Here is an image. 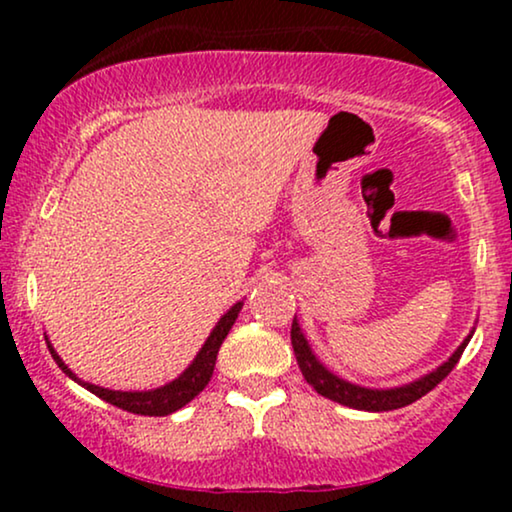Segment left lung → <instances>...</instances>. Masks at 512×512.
<instances>
[{"label": "left lung", "instance_id": "left-lung-1", "mask_svg": "<svg viewBox=\"0 0 512 512\" xmlns=\"http://www.w3.org/2000/svg\"><path fill=\"white\" fill-rule=\"evenodd\" d=\"M472 334H469V337L464 339L460 346H457L455 354H452L448 361L443 363V366L431 370V373H426L424 378L414 380V383L402 385V387H390V390H370V387L354 385V383H349V380L334 375L332 370H327L320 361H317V356L313 354V349H310L308 339H305V334L301 332V325H298L296 317H293V325H291V344H293V351H296V361H298V368H301L303 378L308 380V385L315 387L317 395L332 399V402H339V404H344V407H351V409L392 411V409H402V407H407V404L416 402V399L424 397L426 392H431L433 387L440 383V380L448 378V373L457 366L464 346L469 344Z\"/></svg>", "mask_w": 512, "mask_h": 512}]
</instances>
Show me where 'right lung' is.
I'll use <instances>...</instances> for the list:
<instances>
[{
    "label": "right lung",
    "instance_id": "right-lung-1",
    "mask_svg": "<svg viewBox=\"0 0 512 512\" xmlns=\"http://www.w3.org/2000/svg\"><path fill=\"white\" fill-rule=\"evenodd\" d=\"M240 308H243V301H238L226 315L221 317L219 322H216V327L211 330L202 349H199L195 361L182 370L173 383L156 387V390L122 392V390H108V387L91 385V383H86V380L76 378L72 370H69L67 363L57 356V351L52 349L50 342H48V349H50L52 358L57 361V366L62 368V373H67L74 383L86 387L88 392H93V395L105 399V402L113 404V407L132 411V414H142V416H168V414H173V411L185 407L187 402H192V399H195L199 392L209 385L211 373H214V366H216V356H219L223 339H226V334L231 332V327H233V322H236Z\"/></svg>",
    "mask_w": 512,
    "mask_h": 512
}]
</instances>
